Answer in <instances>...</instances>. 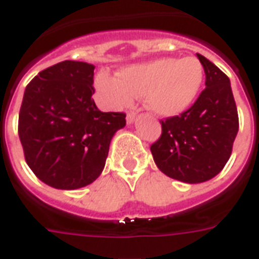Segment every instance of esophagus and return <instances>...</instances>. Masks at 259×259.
I'll use <instances>...</instances> for the list:
<instances>
[{
  "mask_svg": "<svg viewBox=\"0 0 259 259\" xmlns=\"http://www.w3.org/2000/svg\"><path fill=\"white\" fill-rule=\"evenodd\" d=\"M134 121H136V114H134V112H129V114L126 115V122H127L129 125H132Z\"/></svg>",
  "mask_w": 259,
  "mask_h": 259,
  "instance_id": "1",
  "label": "esophagus"
}]
</instances>
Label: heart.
I'll list each match as a JSON object with an SVG mask.
<instances>
[{
    "label": "heart",
    "instance_id": "b5f03b06",
    "mask_svg": "<svg viewBox=\"0 0 259 259\" xmlns=\"http://www.w3.org/2000/svg\"><path fill=\"white\" fill-rule=\"evenodd\" d=\"M204 81L205 70L198 58L163 57L122 66L118 76L100 72L95 87L108 107H126L136 96H145L149 111L174 118L194 104Z\"/></svg>",
    "mask_w": 259,
    "mask_h": 259
}]
</instances>
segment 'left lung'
<instances>
[{"mask_svg":"<svg viewBox=\"0 0 259 259\" xmlns=\"http://www.w3.org/2000/svg\"><path fill=\"white\" fill-rule=\"evenodd\" d=\"M205 88L182 115L161 121L160 138L151 152L157 168L185 183H202L220 172L239 130L230 78L204 55Z\"/></svg>","mask_w":259,"mask_h":259,"instance_id":"1","label":"left lung"}]
</instances>
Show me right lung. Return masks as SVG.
Returning <instances> with one entry per match:
<instances>
[{"label":"right lung","mask_w":259,"mask_h":259,"mask_svg":"<svg viewBox=\"0 0 259 259\" xmlns=\"http://www.w3.org/2000/svg\"><path fill=\"white\" fill-rule=\"evenodd\" d=\"M92 64L64 61L45 69L24 91L19 137L27 164L59 190L88 186L102 174L123 112H102L92 95Z\"/></svg>","instance_id":"add662e5"}]
</instances>
